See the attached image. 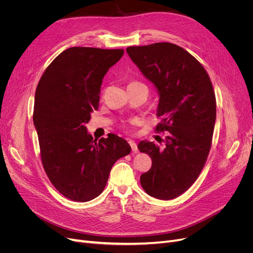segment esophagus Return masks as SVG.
I'll return each instance as SVG.
<instances>
[{"instance_id":"obj_1","label":"esophagus","mask_w":253,"mask_h":253,"mask_svg":"<svg viewBox=\"0 0 253 253\" xmlns=\"http://www.w3.org/2000/svg\"><path fill=\"white\" fill-rule=\"evenodd\" d=\"M128 143L130 144V147H131V150H132V152H133V153H137V152H138L137 145H136V143H135V141H134V140H132V139H128Z\"/></svg>"}]
</instances>
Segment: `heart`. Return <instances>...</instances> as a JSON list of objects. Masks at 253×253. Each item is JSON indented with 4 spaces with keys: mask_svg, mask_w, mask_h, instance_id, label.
Instances as JSON below:
<instances>
[{
    "mask_svg": "<svg viewBox=\"0 0 253 253\" xmlns=\"http://www.w3.org/2000/svg\"><path fill=\"white\" fill-rule=\"evenodd\" d=\"M130 84H136V82H131ZM130 84H129V85H130Z\"/></svg>",
    "mask_w": 253,
    "mask_h": 253,
    "instance_id": "obj_1",
    "label": "heart"
}]
</instances>
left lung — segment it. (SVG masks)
Here are the masks:
<instances>
[{"label":"left lung","mask_w":253,"mask_h":253,"mask_svg":"<svg viewBox=\"0 0 253 253\" xmlns=\"http://www.w3.org/2000/svg\"><path fill=\"white\" fill-rule=\"evenodd\" d=\"M128 55L156 86L159 96L156 132H167L165 147L142 140L138 150L152 159L141 174L148 195L171 200L191 188L206 163L212 143L216 100L210 78L192 54L167 42L126 49Z\"/></svg>","instance_id":"1"}]
</instances>
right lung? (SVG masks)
<instances>
[{"label":"right lung","mask_w":253,"mask_h":253,"mask_svg":"<svg viewBox=\"0 0 253 253\" xmlns=\"http://www.w3.org/2000/svg\"><path fill=\"white\" fill-rule=\"evenodd\" d=\"M123 54V49L69 48L37 86L33 120L41 161L51 183L72 201L98 197L115 162L131 152L125 139L112 134L97 141L85 127L98 109L104 75Z\"/></svg>","instance_id":"1"}]
</instances>
